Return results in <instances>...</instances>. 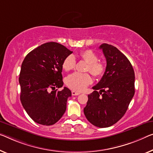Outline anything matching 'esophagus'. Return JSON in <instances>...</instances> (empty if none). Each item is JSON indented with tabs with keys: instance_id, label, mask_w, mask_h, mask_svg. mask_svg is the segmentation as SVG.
<instances>
[{
	"instance_id": "obj_1",
	"label": "esophagus",
	"mask_w": 153,
	"mask_h": 153,
	"mask_svg": "<svg viewBox=\"0 0 153 153\" xmlns=\"http://www.w3.org/2000/svg\"><path fill=\"white\" fill-rule=\"evenodd\" d=\"M80 92H79V91H72V96H78L80 94Z\"/></svg>"
}]
</instances>
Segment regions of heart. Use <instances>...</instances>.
I'll use <instances>...</instances> for the list:
<instances>
[{
    "instance_id": "obj_1",
    "label": "heart",
    "mask_w": 153,
    "mask_h": 153,
    "mask_svg": "<svg viewBox=\"0 0 153 153\" xmlns=\"http://www.w3.org/2000/svg\"><path fill=\"white\" fill-rule=\"evenodd\" d=\"M81 57L85 62L88 63L87 70L96 77L103 76L106 70L105 64L102 62H99L98 57L94 51L86 50L81 53ZM76 65V59L73 55L67 56L62 63L63 68L65 71H70L73 70ZM91 82L92 79L89 74L75 72L68 77L66 84L70 88L76 91H82L87 88Z\"/></svg>"
}]
</instances>
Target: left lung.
<instances>
[{
    "mask_svg": "<svg viewBox=\"0 0 153 153\" xmlns=\"http://www.w3.org/2000/svg\"><path fill=\"white\" fill-rule=\"evenodd\" d=\"M99 48L106 58V70L88 95L83 111L91 124L106 128L125 114L135 94V72L127 57L116 47L102 44Z\"/></svg>",
    "mask_w": 153,
    "mask_h": 153,
    "instance_id": "8db88e82",
    "label": "left lung"
}]
</instances>
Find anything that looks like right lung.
<instances>
[{"instance_id": "obj_1", "label": "right lung", "mask_w": 153, "mask_h": 153, "mask_svg": "<svg viewBox=\"0 0 153 153\" xmlns=\"http://www.w3.org/2000/svg\"><path fill=\"white\" fill-rule=\"evenodd\" d=\"M72 53L57 42H47L26 56L19 77L20 101L27 114L39 124L50 126L59 120L72 93L63 86L62 63ZM52 91H50V90Z\"/></svg>"}]
</instances>
